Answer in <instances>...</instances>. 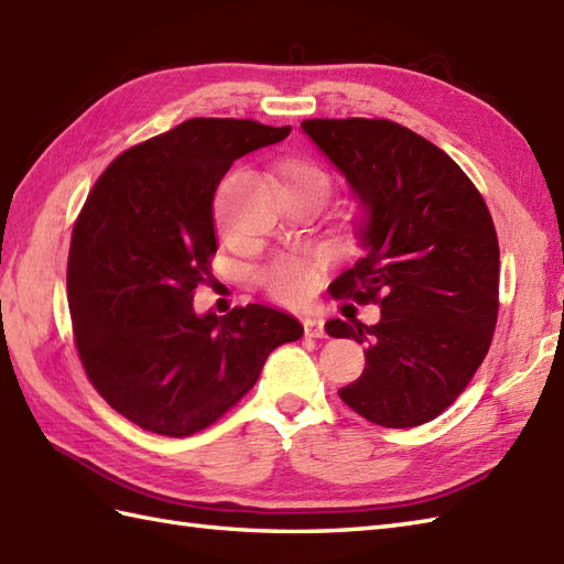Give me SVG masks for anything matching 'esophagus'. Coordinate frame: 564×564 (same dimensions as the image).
I'll use <instances>...</instances> for the list:
<instances>
[{
  "label": "esophagus",
  "mask_w": 564,
  "mask_h": 564,
  "mask_svg": "<svg viewBox=\"0 0 564 564\" xmlns=\"http://www.w3.org/2000/svg\"><path fill=\"white\" fill-rule=\"evenodd\" d=\"M304 329H306V337H325V327L321 318H304Z\"/></svg>",
  "instance_id": "34e87169"
}]
</instances>
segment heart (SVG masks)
Masks as SVG:
<instances>
[{"mask_svg":"<svg viewBox=\"0 0 564 564\" xmlns=\"http://www.w3.org/2000/svg\"><path fill=\"white\" fill-rule=\"evenodd\" d=\"M280 186L282 194L299 191V194H311L323 203L333 191V176L318 162L286 160L280 167ZM260 282L270 296L284 301V304H299L311 294L313 268L308 260L299 256H280L260 270Z\"/></svg>","mask_w":564,"mask_h":564,"instance_id":"1","label":"heart"}]
</instances>
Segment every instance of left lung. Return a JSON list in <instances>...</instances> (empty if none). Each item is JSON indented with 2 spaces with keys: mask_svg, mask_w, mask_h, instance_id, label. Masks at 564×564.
I'll use <instances>...</instances> for the list:
<instances>
[{
  "mask_svg": "<svg viewBox=\"0 0 564 564\" xmlns=\"http://www.w3.org/2000/svg\"><path fill=\"white\" fill-rule=\"evenodd\" d=\"M308 139L361 203L364 258L335 292L380 306V321L325 323L366 345L341 402L370 423L411 429L457 400L498 323L500 249L484 196L459 164L388 119H306Z\"/></svg>",
  "mask_w": 564,
  "mask_h": 564,
  "instance_id": "1",
  "label": "left lung"
}]
</instances>
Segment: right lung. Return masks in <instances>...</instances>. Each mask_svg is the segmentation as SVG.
Listing matches in <instances>:
<instances>
[{
	"label": "right lung",
	"mask_w": 564,
	"mask_h": 564,
	"mask_svg": "<svg viewBox=\"0 0 564 564\" xmlns=\"http://www.w3.org/2000/svg\"><path fill=\"white\" fill-rule=\"evenodd\" d=\"M290 131L188 119L121 153L86 198L66 268L76 347L95 390L143 431L208 429L256 386L272 349L304 335L294 315L263 304L194 311L217 251L219 182Z\"/></svg>",
	"instance_id": "obj_1"
}]
</instances>
